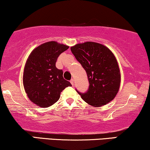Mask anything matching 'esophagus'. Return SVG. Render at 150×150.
<instances>
[{
  "label": "esophagus",
  "mask_w": 150,
  "mask_h": 150,
  "mask_svg": "<svg viewBox=\"0 0 150 150\" xmlns=\"http://www.w3.org/2000/svg\"><path fill=\"white\" fill-rule=\"evenodd\" d=\"M70 83H71V85H74V80L73 79H71V80H70Z\"/></svg>",
  "instance_id": "esophagus-1"
}]
</instances>
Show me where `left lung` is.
<instances>
[{"label": "left lung", "instance_id": "left-lung-1", "mask_svg": "<svg viewBox=\"0 0 150 150\" xmlns=\"http://www.w3.org/2000/svg\"><path fill=\"white\" fill-rule=\"evenodd\" d=\"M76 60L87 72L89 89L76 91L90 105L100 107L115 97L121 82L120 71L113 53L104 45L87 42L71 47Z\"/></svg>", "mask_w": 150, "mask_h": 150}]
</instances>
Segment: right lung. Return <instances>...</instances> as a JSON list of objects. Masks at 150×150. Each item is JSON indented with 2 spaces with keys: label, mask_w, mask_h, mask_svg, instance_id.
<instances>
[{
  "label": "right lung",
  "mask_w": 150,
  "mask_h": 150,
  "mask_svg": "<svg viewBox=\"0 0 150 150\" xmlns=\"http://www.w3.org/2000/svg\"><path fill=\"white\" fill-rule=\"evenodd\" d=\"M68 48L52 41L37 47L28 57L24 69V87L30 101L38 106L52 105L63 90L71 86L63 79L62 69L56 67L57 58Z\"/></svg>",
  "instance_id": "obj_1"
}]
</instances>
